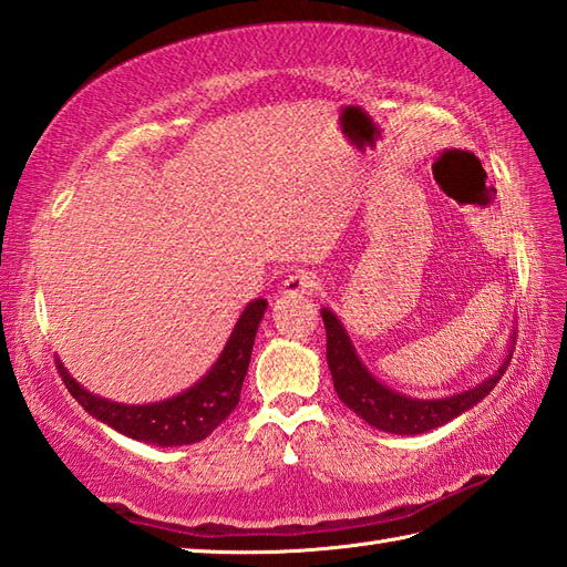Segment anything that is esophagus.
I'll list each match as a JSON object with an SVG mask.
<instances>
[{"mask_svg": "<svg viewBox=\"0 0 567 567\" xmlns=\"http://www.w3.org/2000/svg\"><path fill=\"white\" fill-rule=\"evenodd\" d=\"M319 290V277L309 270H297L285 280V295L290 297H305L315 295Z\"/></svg>", "mask_w": 567, "mask_h": 567, "instance_id": "obj_1", "label": "esophagus"}]
</instances>
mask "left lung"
<instances>
[{
	"instance_id": "obj_1",
	"label": "left lung",
	"mask_w": 567,
	"mask_h": 567,
	"mask_svg": "<svg viewBox=\"0 0 567 567\" xmlns=\"http://www.w3.org/2000/svg\"><path fill=\"white\" fill-rule=\"evenodd\" d=\"M321 319L323 327H327V360L339 400L372 429L396 433V436H416V433L439 429L449 424L451 419L465 414L467 409L483 402L495 390V384L504 375V370L509 368L512 360L509 348L507 358L502 360L499 368L483 382H477L475 388H467L451 396H441V400H419V396H409L388 388V384H382L372 375L363 360H360L341 319L331 309L323 307Z\"/></svg>"
}]
</instances>
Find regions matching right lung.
Returning <instances> with one entry per match:
<instances>
[{
    "label": "right lung",
    "mask_w": 567,
    "mask_h": 567,
    "mask_svg": "<svg viewBox=\"0 0 567 567\" xmlns=\"http://www.w3.org/2000/svg\"><path fill=\"white\" fill-rule=\"evenodd\" d=\"M265 309H268L265 299H252L250 305H246L221 355L216 358L207 375L185 392L171 396V400L151 404H122L104 400V396L84 390L78 380H72L68 368L58 358L60 378H63L68 392L82 404L84 412L128 439L163 445V449L204 441L234 412L240 400V388H244L252 343H256V331Z\"/></svg>",
    "instance_id": "obj_1"
}]
</instances>
